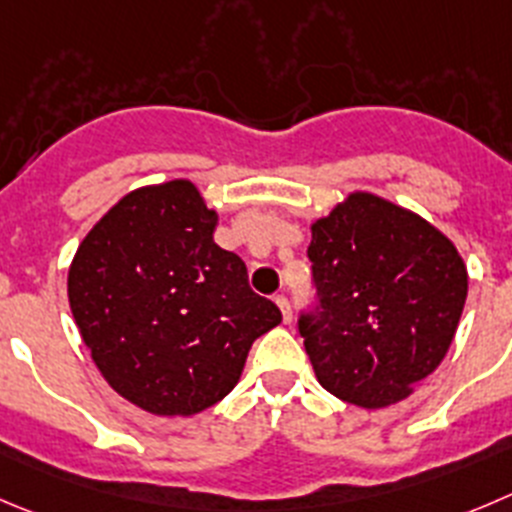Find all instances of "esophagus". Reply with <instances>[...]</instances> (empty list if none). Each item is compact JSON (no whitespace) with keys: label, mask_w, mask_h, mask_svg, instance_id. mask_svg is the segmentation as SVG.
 I'll return each mask as SVG.
<instances>
[{"label":"esophagus","mask_w":512,"mask_h":512,"mask_svg":"<svg viewBox=\"0 0 512 512\" xmlns=\"http://www.w3.org/2000/svg\"><path fill=\"white\" fill-rule=\"evenodd\" d=\"M274 301H276V306H279L281 309V316H284V321L286 324H289L291 321V304H289V299H286V296H274Z\"/></svg>","instance_id":"obj_1"}]
</instances>
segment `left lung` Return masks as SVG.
Masks as SVG:
<instances>
[{
	"label": "left lung",
	"mask_w": 512,
	"mask_h": 512,
	"mask_svg": "<svg viewBox=\"0 0 512 512\" xmlns=\"http://www.w3.org/2000/svg\"><path fill=\"white\" fill-rule=\"evenodd\" d=\"M316 304L299 314L326 392L377 410L410 397L450 349L467 269L447 236L417 213L352 193L311 226Z\"/></svg>",
	"instance_id": "obj_1"
}]
</instances>
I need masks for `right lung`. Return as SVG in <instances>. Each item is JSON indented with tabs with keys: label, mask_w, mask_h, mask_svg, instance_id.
<instances>
[{
	"label": "right lung",
	"mask_w": 512,
	"mask_h": 512,
	"mask_svg": "<svg viewBox=\"0 0 512 512\" xmlns=\"http://www.w3.org/2000/svg\"><path fill=\"white\" fill-rule=\"evenodd\" d=\"M191 180L138 188L77 248L67 296L102 377L150 415H196L236 387L248 349L281 321L246 264L213 241Z\"/></svg>",
	"instance_id": "1"
}]
</instances>
